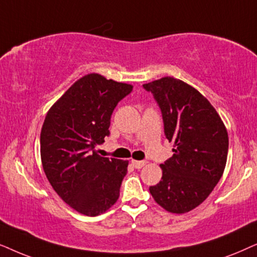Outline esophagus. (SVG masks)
Segmentation results:
<instances>
[{"label":"esophagus","instance_id":"1","mask_svg":"<svg viewBox=\"0 0 257 257\" xmlns=\"http://www.w3.org/2000/svg\"><path fill=\"white\" fill-rule=\"evenodd\" d=\"M132 164L135 167L136 169H141L142 167L146 164V161H135V160H132Z\"/></svg>","mask_w":257,"mask_h":257}]
</instances>
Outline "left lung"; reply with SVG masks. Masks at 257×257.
Returning a JSON list of instances; mask_svg holds the SVG:
<instances>
[{"label":"left lung","instance_id":"1","mask_svg":"<svg viewBox=\"0 0 257 257\" xmlns=\"http://www.w3.org/2000/svg\"><path fill=\"white\" fill-rule=\"evenodd\" d=\"M161 109L164 135L174 155L160 164L162 179L149 188L167 211L183 214L200 206L220 181L228 155V133L209 101L174 77L143 84Z\"/></svg>","mask_w":257,"mask_h":257}]
</instances>
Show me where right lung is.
Segmentation results:
<instances>
[{"label": "right lung", "instance_id": "1", "mask_svg": "<svg viewBox=\"0 0 257 257\" xmlns=\"http://www.w3.org/2000/svg\"><path fill=\"white\" fill-rule=\"evenodd\" d=\"M133 85L98 74L75 82L47 112L41 160L51 187L68 206L87 216L108 210L119 196L128 161L97 154L109 136L112 111Z\"/></svg>", "mask_w": 257, "mask_h": 257}]
</instances>
